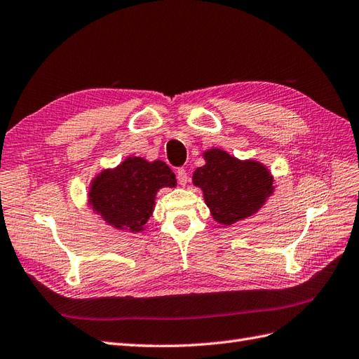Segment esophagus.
Here are the masks:
<instances>
[{
	"instance_id": "esophagus-1",
	"label": "esophagus",
	"mask_w": 359,
	"mask_h": 359,
	"mask_svg": "<svg viewBox=\"0 0 359 359\" xmlns=\"http://www.w3.org/2000/svg\"><path fill=\"white\" fill-rule=\"evenodd\" d=\"M177 182H179V185H182V187H185L188 183V172H187L185 168L177 170Z\"/></svg>"
}]
</instances>
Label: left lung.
<instances>
[{
	"label": "left lung",
	"instance_id": "8db88e82",
	"mask_svg": "<svg viewBox=\"0 0 359 359\" xmlns=\"http://www.w3.org/2000/svg\"><path fill=\"white\" fill-rule=\"evenodd\" d=\"M204 165L192 174L212 218L231 225L257 213L273 194V176L255 159H238L221 149L203 153Z\"/></svg>",
	"mask_w": 359,
	"mask_h": 359
}]
</instances>
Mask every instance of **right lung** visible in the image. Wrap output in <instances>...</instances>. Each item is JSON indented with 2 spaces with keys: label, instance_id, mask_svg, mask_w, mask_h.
<instances>
[{
  "label": "right lung",
  "instance_id": "1",
  "mask_svg": "<svg viewBox=\"0 0 359 359\" xmlns=\"http://www.w3.org/2000/svg\"><path fill=\"white\" fill-rule=\"evenodd\" d=\"M176 185V174L165 162L129 156L93 177L88 206L112 229L140 233L147 229L158 191Z\"/></svg>",
  "mask_w": 359,
  "mask_h": 359
}]
</instances>
